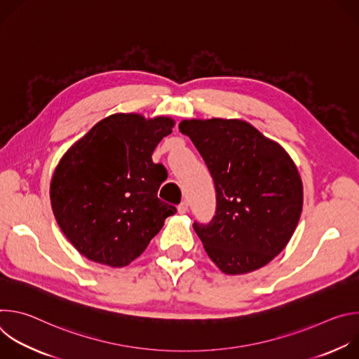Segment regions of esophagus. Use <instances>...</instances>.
I'll return each mask as SVG.
<instances>
[{"mask_svg": "<svg viewBox=\"0 0 359 359\" xmlns=\"http://www.w3.org/2000/svg\"><path fill=\"white\" fill-rule=\"evenodd\" d=\"M187 210H189V203H187V201H182V203L179 204V208H177L179 215H186Z\"/></svg>", "mask_w": 359, "mask_h": 359, "instance_id": "obj_1", "label": "esophagus"}]
</instances>
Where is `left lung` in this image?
I'll return each mask as SVG.
<instances>
[{
	"label": "left lung",
	"mask_w": 359,
	"mask_h": 359,
	"mask_svg": "<svg viewBox=\"0 0 359 359\" xmlns=\"http://www.w3.org/2000/svg\"><path fill=\"white\" fill-rule=\"evenodd\" d=\"M215 180L217 210L193 227L210 260L229 276L259 270L291 240L304 201L302 180L287 150L241 119H184Z\"/></svg>",
	"instance_id": "obj_1"
}]
</instances>
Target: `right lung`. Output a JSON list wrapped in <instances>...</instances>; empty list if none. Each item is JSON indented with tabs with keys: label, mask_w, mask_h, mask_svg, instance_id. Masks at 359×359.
<instances>
[{
	"label": "right lung",
	"mask_w": 359,
	"mask_h": 359,
	"mask_svg": "<svg viewBox=\"0 0 359 359\" xmlns=\"http://www.w3.org/2000/svg\"><path fill=\"white\" fill-rule=\"evenodd\" d=\"M175 125L170 116L114 114L64 153L50 179V208L88 260L126 267L176 213L158 198L168 173L151 161Z\"/></svg>",
	"instance_id": "1"
}]
</instances>
